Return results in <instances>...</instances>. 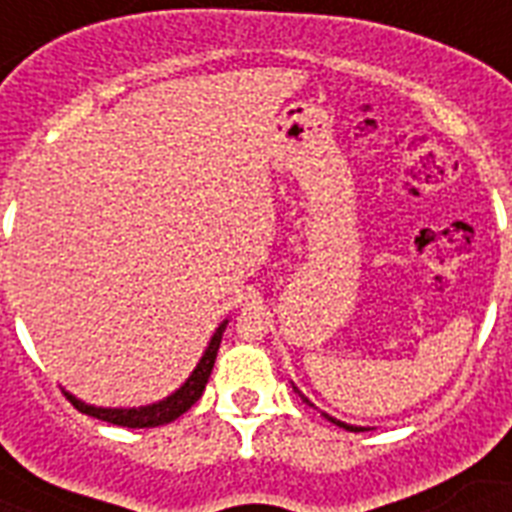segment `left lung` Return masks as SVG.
<instances>
[{
  "mask_svg": "<svg viewBox=\"0 0 512 512\" xmlns=\"http://www.w3.org/2000/svg\"><path fill=\"white\" fill-rule=\"evenodd\" d=\"M292 388H295V385H292ZM295 393H300V390H297V388H295ZM300 398H303V401H305V404H308V406H313V404H311V401H308V398H305V396H303V393H300ZM321 414H324V417H327V420H329V422H335V425H340V428H345V430H353V433H358V430H369V428H361V425H348V422H342V420H335V417H329V414H327V412H321Z\"/></svg>",
  "mask_w": 512,
  "mask_h": 512,
  "instance_id": "8db88e82",
  "label": "left lung"
}]
</instances>
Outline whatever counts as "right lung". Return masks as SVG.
I'll use <instances>...</instances> for the list:
<instances>
[{
	"label": "right lung",
	"mask_w": 512,
	"mask_h": 512,
	"mask_svg": "<svg viewBox=\"0 0 512 512\" xmlns=\"http://www.w3.org/2000/svg\"><path fill=\"white\" fill-rule=\"evenodd\" d=\"M228 327V319L215 329V335L209 340L204 356L199 358V364L188 374V380L170 393L162 401H154V404L146 406H95V404H84L82 398H76L74 393H66L71 398V404L79 409L82 414H90V417H98L103 422H111V425H122V428H156V425H167V422L177 420L180 414H185L191 409L196 401L201 398L204 388H207L209 374H212V366H215L217 348H220V340H223V332Z\"/></svg>",
	"instance_id": "right-lung-1"
}]
</instances>
